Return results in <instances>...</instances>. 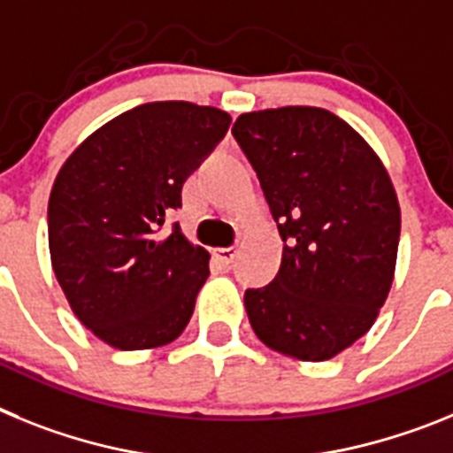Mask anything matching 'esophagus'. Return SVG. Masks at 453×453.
I'll use <instances>...</instances> for the list:
<instances>
[{"label":"esophagus","instance_id":"1","mask_svg":"<svg viewBox=\"0 0 453 453\" xmlns=\"http://www.w3.org/2000/svg\"><path fill=\"white\" fill-rule=\"evenodd\" d=\"M211 255H214V259L221 266H230L232 259L237 257V249H214Z\"/></svg>","mask_w":453,"mask_h":453}]
</instances>
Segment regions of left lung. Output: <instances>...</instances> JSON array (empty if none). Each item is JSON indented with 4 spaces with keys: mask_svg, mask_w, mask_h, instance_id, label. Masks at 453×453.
Returning <instances> with one entry per match:
<instances>
[{
    "mask_svg": "<svg viewBox=\"0 0 453 453\" xmlns=\"http://www.w3.org/2000/svg\"><path fill=\"white\" fill-rule=\"evenodd\" d=\"M232 134L282 239L273 280L243 296L250 326L282 356L330 360L372 328L395 280L401 207L390 173L321 107L242 113Z\"/></svg>",
    "mask_w": 453,
    "mask_h": 453,
    "instance_id": "1",
    "label": "left lung"
}]
</instances>
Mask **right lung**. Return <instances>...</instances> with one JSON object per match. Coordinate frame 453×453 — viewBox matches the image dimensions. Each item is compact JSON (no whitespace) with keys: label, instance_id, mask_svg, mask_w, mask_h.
<instances>
[{"label":"right lung","instance_id":"right-lung-1","mask_svg":"<svg viewBox=\"0 0 453 453\" xmlns=\"http://www.w3.org/2000/svg\"><path fill=\"white\" fill-rule=\"evenodd\" d=\"M230 113L148 102L86 136L63 161L47 204L52 269L74 317L120 351L182 335L210 253L178 226L161 237L182 184L226 136Z\"/></svg>","mask_w":453,"mask_h":453}]
</instances>
